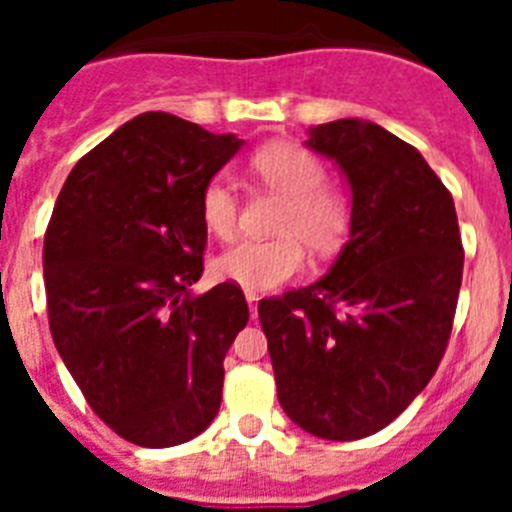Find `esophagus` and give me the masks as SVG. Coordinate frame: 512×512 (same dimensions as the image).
<instances>
[{"label":"esophagus","instance_id":"1","mask_svg":"<svg viewBox=\"0 0 512 512\" xmlns=\"http://www.w3.org/2000/svg\"><path fill=\"white\" fill-rule=\"evenodd\" d=\"M246 300H248V310H251V318H256V312H259V295L248 289Z\"/></svg>","mask_w":512,"mask_h":512}]
</instances>
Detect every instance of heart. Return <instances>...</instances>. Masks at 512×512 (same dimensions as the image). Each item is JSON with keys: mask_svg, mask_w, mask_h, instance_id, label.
Masks as SVG:
<instances>
[{"mask_svg": "<svg viewBox=\"0 0 512 512\" xmlns=\"http://www.w3.org/2000/svg\"><path fill=\"white\" fill-rule=\"evenodd\" d=\"M253 182L282 197L274 217V238L241 241L215 259V274L251 292H266L295 279L305 269L310 248L318 259H333L354 228L348 194L325 182V166L315 153L295 143H269L248 161ZM202 225L220 241L238 228V197L223 179H210L200 192Z\"/></svg>", "mask_w": 512, "mask_h": 512, "instance_id": "1", "label": "heart"}]
</instances>
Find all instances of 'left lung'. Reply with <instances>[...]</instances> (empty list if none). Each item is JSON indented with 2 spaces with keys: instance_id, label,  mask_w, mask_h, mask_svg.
<instances>
[{
  "instance_id": "1",
  "label": "left lung",
  "mask_w": 512,
  "mask_h": 512,
  "mask_svg": "<svg viewBox=\"0 0 512 512\" xmlns=\"http://www.w3.org/2000/svg\"><path fill=\"white\" fill-rule=\"evenodd\" d=\"M307 146L336 158L354 228L310 287L259 302L277 395L302 431L356 441L425 390L454 328L464 248L454 197L410 143L374 122L336 120Z\"/></svg>"
}]
</instances>
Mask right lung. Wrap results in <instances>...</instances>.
I'll return each instance as SVG.
<instances>
[{
  "label": "right lung",
  "instance_id": "add662e5",
  "mask_svg": "<svg viewBox=\"0 0 512 512\" xmlns=\"http://www.w3.org/2000/svg\"><path fill=\"white\" fill-rule=\"evenodd\" d=\"M238 148L166 112L133 117L79 158L45 228L58 354L99 420L146 449L212 423L248 323L238 284L189 295L205 271L200 192Z\"/></svg>",
  "mask_w": 512,
  "mask_h": 512
}]
</instances>
